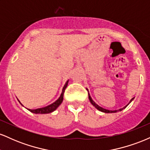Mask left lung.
<instances>
[{"label":"left lung","mask_w":150,"mask_h":150,"mask_svg":"<svg viewBox=\"0 0 150 150\" xmlns=\"http://www.w3.org/2000/svg\"><path fill=\"white\" fill-rule=\"evenodd\" d=\"M88 95H89V101H90V102L92 103V104L93 105V106H94V107H95L96 108H97L98 110H99V111H102V112H104V113H116V112H118V111H122V110L123 109V108H125V107H126L127 106H128V105L130 104V102H131V101H132V99H133V98H132V99H131V100L130 101V102H129V104L127 105V106H125V107H123V108H120V109H118V110H115V111H110V110H107V109H105V108H103L102 107H101V106H99V105H97V104H96L95 102H94V101L92 100V98H91V97H90V95H89V94L88 93Z\"/></svg>","instance_id":"obj_1"}]
</instances>
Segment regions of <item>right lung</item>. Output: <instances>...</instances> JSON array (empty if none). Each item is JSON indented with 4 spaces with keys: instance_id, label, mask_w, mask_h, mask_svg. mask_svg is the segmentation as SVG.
I'll list each match as a JSON object with an SVG mask.
<instances>
[{
    "instance_id": "1",
    "label": "right lung",
    "mask_w": 150,
    "mask_h": 150,
    "mask_svg": "<svg viewBox=\"0 0 150 150\" xmlns=\"http://www.w3.org/2000/svg\"><path fill=\"white\" fill-rule=\"evenodd\" d=\"M68 81H67L66 83H65V85H64V87H63V92H62V94H61V97L58 98L55 102H53V104H50L49 106H46V107H44V108H37V109H29L28 108L29 111L34 113H49L53 112V111H55V110L58 107V106L61 104L62 101L63 100V94H64L65 89L67 87V85H68ZM19 102H20V101H19ZM20 104H21V103H20Z\"/></svg>"
}]
</instances>
